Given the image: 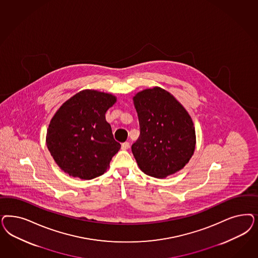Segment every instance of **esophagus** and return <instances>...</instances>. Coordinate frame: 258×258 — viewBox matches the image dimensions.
I'll return each mask as SVG.
<instances>
[{"label": "esophagus", "mask_w": 258, "mask_h": 258, "mask_svg": "<svg viewBox=\"0 0 258 258\" xmlns=\"http://www.w3.org/2000/svg\"><path fill=\"white\" fill-rule=\"evenodd\" d=\"M129 147H130V143L129 142H125L121 144V149L122 150L129 149Z\"/></svg>", "instance_id": "obj_1"}]
</instances>
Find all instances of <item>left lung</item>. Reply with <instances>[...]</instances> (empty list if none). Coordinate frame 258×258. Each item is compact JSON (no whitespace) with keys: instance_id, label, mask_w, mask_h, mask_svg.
Segmentation results:
<instances>
[{"instance_id":"8db88e82","label":"left lung","mask_w":258,"mask_h":258,"mask_svg":"<svg viewBox=\"0 0 258 258\" xmlns=\"http://www.w3.org/2000/svg\"><path fill=\"white\" fill-rule=\"evenodd\" d=\"M141 135L134 157L146 175L164 178L180 171L196 149V131L189 113L169 92L154 87L133 97Z\"/></svg>"}]
</instances>
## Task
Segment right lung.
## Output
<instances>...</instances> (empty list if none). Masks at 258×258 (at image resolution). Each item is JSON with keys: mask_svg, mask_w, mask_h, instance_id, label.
<instances>
[{"mask_svg": "<svg viewBox=\"0 0 258 258\" xmlns=\"http://www.w3.org/2000/svg\"><path fill=\"white\" fill-rule=\"evenodd\" d=\"M116 101L109 93L85 89L67 100L50 120L46 145L58 166L70 176L103 175L120 149L105 113Z\"/></svg>", "mask_w": 258, "mask_h": 258, "instance_id": "add662e5", "label": "right lung"}]
</instances>
